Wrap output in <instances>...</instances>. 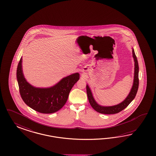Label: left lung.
<instances>
[{"instance_id":"left-lung-1","label":"left lung","mask_w":156,"mask_h":156,"mask_svg":"<svg viewBox=\"0 0 156 156\" xmlns=\"http://www.w3.org/2000/svg\"><path fill=\"white\" fill-rule=\"evenodd\" d=\"M132 52L133 57L134 58V60L135 62L133 85L129 94L128 95L126 98L122 102L113 106H101L95 102L89 86L87 85H86V92H87V95L89 103L90 105L91 106V107L94 109L96 112H98L99 113L105 114L118 113L121 111L123 110V109H125L128 105L130 104V102L132 101L134 99L137 94L138 89V85H139V78H138L139 67H138L137 57L135 54L134 49H133Z\"/></svg>"}]
</instances>
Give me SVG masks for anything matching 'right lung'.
<instances>
[{
  "instance_id": "1",
  "label": "right lung",
  "mask_w": 156,
  "mask_h": 156,
  "mask_svg": "<svg viewBox=\"0 0 156 156\" xmlns=\"http://www.w3.org/2000/svg\"><path fill=\"white\" fill-rule=\"evenodd\" d=\"M22 60L21 58L17 67L16 78L19 93L24 103L41 113H53L61 109L66 104L72 87L80 79L79 73L66 76L51 87L37 88L25 80Z\"/></svg>"
}]
</instances>
